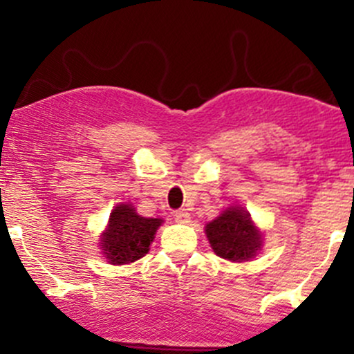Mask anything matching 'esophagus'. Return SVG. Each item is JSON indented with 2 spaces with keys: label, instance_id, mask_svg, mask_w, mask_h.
I'll use <instances>...</instances> for the list:
<instances>
[{
  "label": "esophagus",
  "instance_id": "obj_1",
  "mask_svg": "<svg viewBox=\"0 0 354 354\" xmlns=\"http://www.w3.org/2000/svg\"><path fill=\"white\" fill-rule=\"evenodd\" d=\"M174 219H176L178 223H188V219H189V213L186 209H176L174 211Z\"/></svg>",
  "mask_w": 354,
  "mask_h": 354
}]
</instances>
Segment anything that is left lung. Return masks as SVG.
Masks as SVG:
<instances>
[{
	"mask_svg": "<svg viewBox=\"0 0 354 354\" xmlns=\"http://www.w3.org/2000/svg\"><path fill=\"white\" fill-rule=\"evenodd\" d=\"M205 231L214 253L230 261H248L263 246L261 233L241 206H230Z\"/></svg>",
	"mask_w": 354,
	"mask_h": 354,
	"instance_id": "1",
	"label": "left lung"
}]
</instances>
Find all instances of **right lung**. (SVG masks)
Wrapping results in <instances>:
<instances>
[{"mask_svg": "<svg viewBox=\"0 0 354 354\" xmlns=\"http://www.w3.org/2000/svg\"><path fill=\"white\" fill-rule=\"evenodd\" d=\"M161 223V218H145L133 205L121 203L111 211L106 230L101 234L103 254L111 265H128L143 258Z\"/></svg>", "mask_w": 354, "mask_h": 354, "instance_id": "1", "label": "right lung"}]
</instances>
